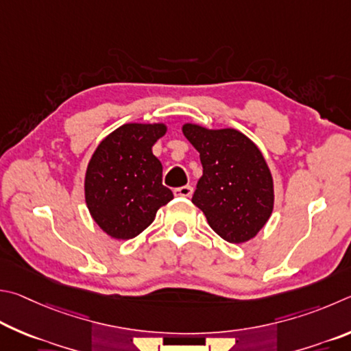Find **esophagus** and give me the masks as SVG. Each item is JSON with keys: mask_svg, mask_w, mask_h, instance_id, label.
<instances>
[{"mask_svg": "<svg viewBox=\"0 0 351 351\" xmlns=\"http://www.w3.org/2000/svg\"><path fill=\"white\" fill-rule=\"evenodd\" d=\"M193 186H189V185H186V186H180V188H176L174 189V194L176 195H179V197H191L193 195Z\"/></svg>", "mask_w": 351, "mask_h": 351, "instance_id": "34e87169", "label": "esophagus"}]
</instances>
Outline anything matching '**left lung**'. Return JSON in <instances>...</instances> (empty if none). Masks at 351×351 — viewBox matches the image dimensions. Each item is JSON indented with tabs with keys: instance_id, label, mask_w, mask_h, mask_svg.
<instances>
[{
	"instance_id": "1",
	"label": "left lung",
	"mask_w": 351,
	"mask_h": 351,
	"mask_svg": "<svg viewBox=\"0 0 351 351\" xmlns=\"http://www.w3.org/2000/svg\"><path fill=\"white\" fill-rule=\"evenodd\" d=\"M182 131L204 166L193 204L226 242H248L265 226L274 205L273 177L261 149L231 128L186 123Z\"/></svg>"
}]
</instances>
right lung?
<instances>
[{
    "label": "right lung",
    "instance_id": "1",
    "mask_svg": "<svg viewBox=\"0 0 351 351\" xmlns=\"http://www.w3.org/2000/svg\"><path fill=\"white\" fill-rule=\"evenodd\" d=\"M163 123H126L110 132L89 160L84 199L95 223L112 239L128 241L149 226L158 208L174 199L162 185V163L152 146Z\"/></svg>",
    "mask_w": 351,
    "mask_h": 351
}]
</instances>
